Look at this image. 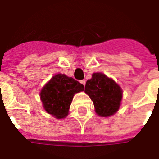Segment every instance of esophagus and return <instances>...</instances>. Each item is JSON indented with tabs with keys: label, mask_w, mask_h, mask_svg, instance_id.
I'll list each match as a JSON object with an SVG mask.
<instances>
[{
	"label": "esophagus",
	"mask_w": 159,
	"mask_h": 159,
	"mask_svg": "<svg viewBox=\"0 0 159 159\" xmlns=\"http://www.w3.org/2000/svg\"><path fill=\"white\" fill-rule=\"evenodd\" d=\"M80 82H81V83H82L83 86H85V85H86V81H85V80H82V81H81Z\"/></svg>",
	"instance_id": "obj_1"
}]
</instances>
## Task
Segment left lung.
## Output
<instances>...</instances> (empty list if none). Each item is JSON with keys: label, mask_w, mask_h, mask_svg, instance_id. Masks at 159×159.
<instances>
[{"label": "left lung", "mask_w": 159, "mask_h": 159, "mask_svg": "<svg viewBox=\"0 0 159 159\" xmlns=\"http://www.w3.org/2000/svg\"><path fill=\"white\" fill-rule=\"evenodd\" d=\"M85 93L93 101L96 114L109 117L118 111L121 104L123 90L112 78L104 73H94L87 80Z\"/></svg>", "instance_id": "obj_1"}]
</instances>
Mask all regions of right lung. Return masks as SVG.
I'll return each instance as SVG.
<instances>
[{
    "label": "right lung",
    "mask_w": 159,
    "mask_h": 159,
    "mask_svg": "<svg viewBox=\"0 0 159 159\" xmlns=\"http://www.w3.org/2000/svg\"><path fill=\"white\" fill-rule=\"evenodd\" d=\"M84 90L79 82L58 73L53 76L41 89L39 95L43 107L48 114L57 119H64L69 111L74 94Z\"/></svg>",
    "instance_id": "add662e5"
}]
</instances>
